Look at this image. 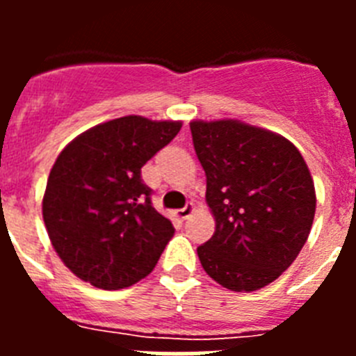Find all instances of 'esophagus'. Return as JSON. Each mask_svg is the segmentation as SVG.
<instances>
[{
  "label": "esophagus",
  "mask_w": 356,
  "mask_h": 356,
  "mask_svg": "<svg viewBox=\"0 0 356 356\" xmlns=\"http://www.w3.org/2000/svg\"><path fill=\"white\" fill-rule=\"evenodd\" d=\"M194 212V203H187V205L184 207V209H180V210H176V216L180 217V219H187L188 216H191V213Z\"/></svg>",
  "instance_id": "esophagus-1"
}]
</instances>
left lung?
I'll return each instance as SVG.
<instances>
[{
	"label": "left lung",
	"mask_w": 356,
	"mask_h": 356,
	"mask_svg": "<svg viewBox=\"0 0 356 356\" xmlns=\"http://www.w3.org/2000/svg\"><path fill=\"white\" fill-rule=\"evenodd\" d=\"M207 175L212 238L197 248L210 278L235 292L275 282L300 254L316 213V188L303 156L285 137L246 122L193 121Z\"/></svg>",
	"instance_id": "1"
}]
</instances>
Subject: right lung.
I'll return each mask as SVG.
<instances>
[{"label":"right lung","mask_w":356,"mask_h":356,"mask_svg":"<svg viewBox=\"0 0 356 356\" xmlns=\"http://www.w3.org/2000/svg\"><path fill=\"white\" fill-rule=\"evenodd\" d=\"M180 128V121L127 115L83 131L62 149L42 217L53 248L78 278L118 291L153 271L175 228L153 209L140 169Z\"/></svg>","instance_id":"1"}]
</instances>
